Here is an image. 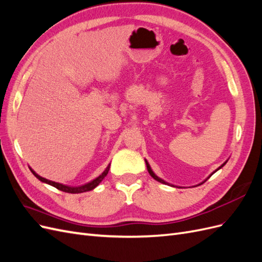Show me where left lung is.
Instances as JSON below:
<instances>
[{
	"mask_svg": "<svg viewBox=\"0 0 262 262\" xmlns=\"http://www.w3.org/2000/svg\"><path fill=\"white\" fill-rule=\"evenodd\" d=\"M145 163H146V167H147L148 173H149V175H150V176H152V177H153V178H154L155 180H157V181H160V182H162V184H165V185H169V184H168V182H166V181H164L163 179H161L160 177H157V176L155 175V173H154V172H153V170H152V168H150V166L148 165L147 161H145ZM226 163H227V161H226V162H225L224 164H222V165L220 166V167H219V168H217V169H216L215 171H213V172L211 173V175H213V173H214V172H216V171H217L219 169H221V168H222V167H223V166H224V165H225ZM211 175H210V177H211ZM208 178H209V177H208ZM205 181H207V179H205V180H204L203 182H205ZM203 182H201V184H199V185H202V184H203ZM170 186H171V187H175V186H173V185H170Z\"/></svg>",
	"mask_w": 262,
	"mask_h": 262,
	"instance_id": "8db88e82",
	"label": "left lung"
}]
</instances>
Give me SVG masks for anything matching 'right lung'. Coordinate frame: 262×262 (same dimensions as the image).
I'll return each instance as SVG.
<instances>
[{
  "instance_id": "1",
  "label": "right lung",
  "mask_w": 262,
  "mask_h": 262,
  "mask_svg": "<svg viewBox=\"0 0 262 262\" xmlns=\"http://www.w3.org/2000/svg\"><path fill=\"white\" fill-rule=\"evenodd\" d=\"M109 168H110V164L107 166V168L104 170V172L101 173V175H99L97 178H95L94 180L87 182V184L83 185V186H78V187H70V186H66V185H62V184H59V182H55V181H51V180H48L46 179L41 176H39L38 173H36L33 169L30 168L31 172L34 173L35 177H37L39 180L42 181V182H46V184H48L50 186H53L54 188H57L59 190H61V191L63 192H68V193H81V192H86V191H91V190H93L94 188H96L100 182L102 181V179H104L107 173L109 171Z\"/></svg>"
}]
</instances>
